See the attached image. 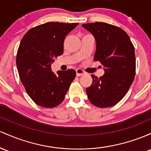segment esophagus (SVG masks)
Masks as SVG:
<instances>
[{
  "mask_svg": "<svg viewBox=\"0 0 151 151\" xmlns=\"http://www.w3.org/2000/svg\"><path fill=\"white\" fill-rule=\"evenodd\" d=\"M76 71V76H83L86 74V72L81 68H78Z\"/></svg>",
  "mask_w": 151,
  "mask_h": 151,
  "instance_id": "1",
  "label": "esophagus"
}]
</instances>
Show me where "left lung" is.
<instances>
[{
  "label": "left lung",
  "mask_w": 151,
  "mask_h": 151,
  "mask_svg": "<svg viewBox=\"0 0 151 151\" xmlns=\"http://www.w3.org/2000/svg\"><path fill=\"white\" fill-rule=\"evenodd\" d=\"M83 27L94 35V60L101 63L105 70L100 78L91 75L93 83L86 88L88 97L96 107H111L123 99L134 80V46L126 32L116 25L96 22Z\"/></svg>",
  "instance_id": "8db88e82"
}]
</instances>
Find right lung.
<instances>
[{
    "instance_id": "add662e5",
    "label": "right lung",
    "mask_w": 151,
    "mask_h": 151,
    "mask_svg": "<svg viewBox=\"0 0 151 151\" xmlns=\"http://www.w3.org/2000/svg\"><path fill=\"white\" fill-rule=\"evenodd\" d=\"M78 24L48 22L32 28L22 38L16 56L18 74L27 93L41 107L60 104L75 79L73 69L59 70L56 75L50 66L63 53L65 36Z\"/></svg>"
}]
</instances>
